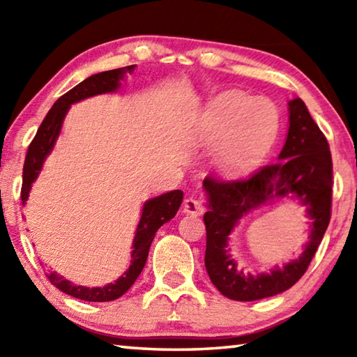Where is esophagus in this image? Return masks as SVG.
<instances>
[{
  "label": "esophagus",
  "mask_w": 357,
  "mask_h": 357,
  "mask_svg": "<svg viewBox=\"0 0 357 357\" xmlns=\"http://www.w3.org/2000/svg\"><path fill=\"white\" fill-rule=\"evenodd\" d=\"M184 213L192 215H202L204 213V204L197 198H187L184 202Z\"/></svg>",
  "instance_id": "1"
}]
</instances>
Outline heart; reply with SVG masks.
I'll list each match as a JSON object with an SVG mask.
<instances>
[{"instance_id": "b5f03b06", "label": "heart", "mask_w": 357, "mask_h": 357, "mask_svg": "<svg viewBox=\"0 0 357 357\" xmlns=\"http://www.w3.org/2000/svg\"><path fill=\"white\" fill-rule=\"evenodd\" d=\"M250 99L223 94L211 104L204 116V140L217 148L214 164L225 176H239L255 167L273 146L275 126L263 132V121L249 118L253 112Z\"/></svg>"}]
</instances>
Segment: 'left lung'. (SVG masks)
I'll list each match as a JSON object with an SVG mask.
<instances>
[{"instance_id": "8db88e82", "label": "left lung", "mask_w": 357, "mask_h": 357, "mask_svg": "<svg viewBox=\"0 0 357 357\" xmlns=\"http://www.w3.org/2000/svg\"><path fill=\"white\" fill-rule=\"evenodd\" d=\"M289 128L285 146L274 164L264 165L249 178L219 179L206 176L208 193L204 266L211 282L233 301H257L291 288L312 261L328 229L332 206V157L329 143L299 98L288 102ZM293 195L312 219L311 241L298 259L268 275L253 276L238 270L227 249V236L241 216L277 197Z\"/></svg>"}]
</instances>
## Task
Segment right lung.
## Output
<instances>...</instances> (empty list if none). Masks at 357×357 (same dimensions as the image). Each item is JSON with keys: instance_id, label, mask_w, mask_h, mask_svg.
<instances>
[{"instance_id": "obj_1", "label": "right lung", "mask_w": 357, "mask_h": 357, "mask_svg": "<svg viewBox=\"0 0 357 357\" xmlns=\"http://www.w3.org/2000/svg\"><path fill=\"white\" fill-rule=\"evenodd\" d=\"M135 66H126V68L105 70L100 74H94L88 77L86 80L78 83L70 91L61 96L53 107L48 110L47 116L42 121L40 128L38 129V134L33 138L31 144H29L28 153L25 157V165H23V183H22V203L25 204L28 200L29 190L31 185L39 176L42 170V164H44L45 157L50 154L55 144L56 138L61 130L63 121L66 113L70 108L72 104L75 102L91 98L96 94H104V93H113L121 86V80L123 77L130 74L134 70ZM184 193L183 190H172L167 192L164 195L155 197L153 200H148L143 204V213L142 219L138 222L137 233L134 238V244H132V259L129 269L126 271L124 275H121L114 283H108V285L102 288H88L74 285V283L66 280L56 273L48 271L45 274L47 279L50 280L53 285L58 289H61L63 293L72 296V298L88 301V302H108L114 301L123 296L128 289L134 285V282L138 279V275L144 268V263L148 259L149 247L153 239L155 236V231L159 229L165 222L172 220L176 215L178 209L183 203Z\"/></svg>"}]
</instances>
